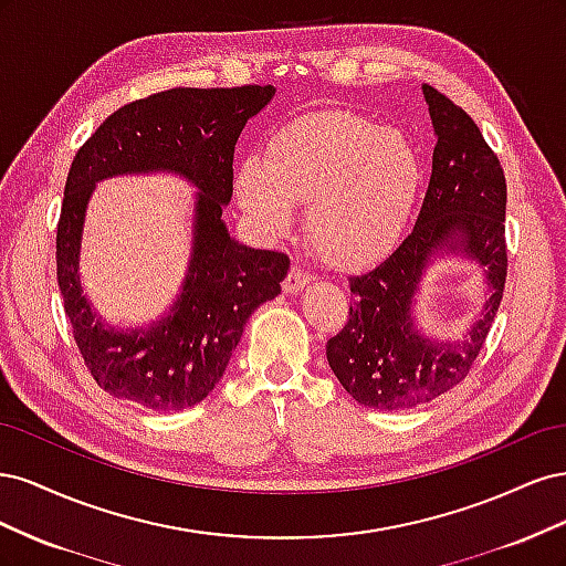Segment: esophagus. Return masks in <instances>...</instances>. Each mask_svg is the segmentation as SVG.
Masks as SVG:
<instances>
[{
  "label": "esophagus",
  "mask_w": 566,
  "mask_h": 566,
  "mask_svg": "<svg viewBox=\"0 0 566 566\" xmlns=\"http://www.w3.org/2000/svg\"><path fill=\"white\" fill-rule=\"evenodd\" d=\"M312 279H310V273H304L302 269H290V273H287V276H285V281H283V290H285V293L287 295H297L300 293V290L306 285V283H310Z\"/></svg>",
  "instance_id": "obj_1"
}]
</instances>
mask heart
Instances as JSON below:
<instances>
[{
  "instance_id": "b5f03b06",
  "label": "heart",
  "mask_w": 566,
  "mask_h": 566,
  "mask_svg": "<svg viewBox=\"0 0 566 566\" xmlns=\"http://www.w3.org/2000/svg\"><path fill=\"white\" fill-rule=\"evenodd\" d=\"M235 200L264 238H279L306 205L312 248L342 271L370 266L399 243L420 191L406 136L347 111L304 115L271 136L264 160L235 172Z\"/></svg>"
}]
</instances>
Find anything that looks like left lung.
Here are the masks:
<instances>
[{
  "instance_id": "obj_1",
  "label": "left lung",
  "mask_w": 566,
  "mask_h": 566,
  "mask_svg": "<svg viewBox=\"0 0 566 566\" xmlns=\"http://www.w3.org/2000/svg\"><path fill=\"white\" fill-rule=\"evenodd\" d=\"M434 129L432 177L413 231L382 264L349 279V321L325 356L349 397L403 410L434 401L465 380L499 312L507 273L505 175L472 117L422 84ZM460 255L485 273V304L460 340L424 336L412 310L430 265Z\"/></svg>"
}]
</instances>
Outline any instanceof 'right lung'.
Returning a JSON list of instances; mask_svg holds the SVG:
<instances>
[{
    "instance_id": "obj_1",
    "label": "right lung",
    "mask_w": 566,
    "mask_h": 566,
    "mask_svg": "<svg viewBox=\"0 0 566 566\" xmlns=\"http://www.w3.org/2000/svg\"><path fill=\"white\" fill-rule=\"evenodd\" d=\"M276 90H167L115 111L71 165L56 233V276L65 316L101 389L150 410L200 403L224 375L256 306L281 295L290 260L229 233L221 210L233 193V148ZM175 174L191 182L192 250L174 304L148 326L117 329L83 295L78 256L98 180Z\"/></svg>"
}]
</instances>
